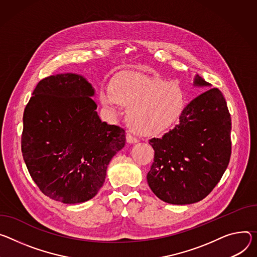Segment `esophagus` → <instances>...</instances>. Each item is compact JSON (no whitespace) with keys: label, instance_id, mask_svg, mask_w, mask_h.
Listing matches in <instances>:
<instances>
[{"label":"esophagus","instance_id":"1","mask_svg":"<svg viewBox=\"0 0 257 257\" xmlns=\"http://www.w3.org/2000/svg\"><path fill=\"white\" fill-rule=\"evenodd\" d=\"M126 138H127V142L129 143V144H135V143H137L138 142V138L137 137H135V136H133L131 133H127V135H126Z\"/></svg>","mask_w":257,"mask_h":257}]
</instances>
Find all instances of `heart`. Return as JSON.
<instances>
[{
  "instance_id": "obj_1",
  "label": "heart",
  "mask_w": 257,
  "mask_h": 257,
  "mask_svg": "<svg viewBox=\"0 0 257 257\" xmlns=\"http://www.w3.org/2000/svg\"><path fill=\"white\" fill-rule=\"evenodd\" d=\"M111 88L101 91L102 103L111 110L120 103L129 106L128 123L143 135H155L170 127L184 106L177 85L144 74L125 73L114 79Z\"/></svg>"
}]
</instances>
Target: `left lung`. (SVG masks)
I'll list each match as a JSON object with an SVG mask.
<instances>
[{"instance_id": "left-lung-1", "label": "left lung", "mask_w": 257, "mask_h": 257, "mask_svg": "<svg viewBox=\"0 0 257 257\" xmlns=\"http://www.w3.org/2000/svg\"><path fill=\"white\" fill-rule=\"evenodd\" d=\"M195 84L210 85L199 75ZM230 129V114L219 89H209L193 99L173 129L150 139L155 157L147 179L153 193L174 205L207 197L229 163Z\"/></svg>"}]
</instances>
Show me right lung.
<instances>
[{"label": "right lung", "mask_w": 257, "mask_h": 257, "mask_svg": "<svg viewBox=\"0 0 257 257\" xmlns=\"http://www.w3.org/2000/svg\"><path fill=\"white\" fill-rule=\"evenodd\" d=\"M23 113L21 152L40 191L76 204L94 197L111 158L124 148L125 130L101 122L94 89L84 78L61 74L41 80Z\"/></svg>", "instance_id": "right-lung-1"}]
</instances>
